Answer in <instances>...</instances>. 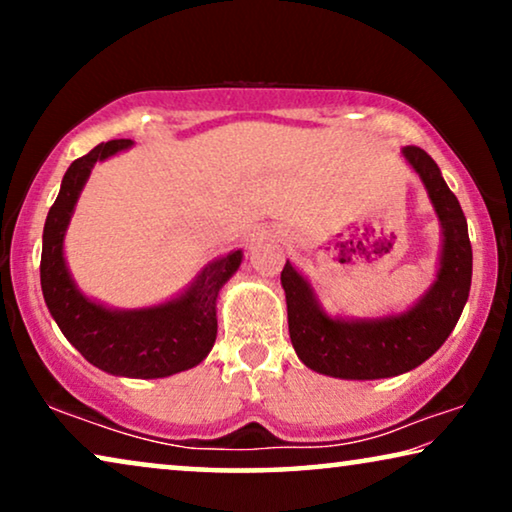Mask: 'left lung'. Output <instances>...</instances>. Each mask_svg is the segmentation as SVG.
<instances>
[{"label":"left lung","instance_id":"obj_1","mask_svg":"<svg viewBox=\"0 0 512 512\" xmlns=\"http://www.w3.org/2000/svg\"><path fill=\"white\" fill-rule=\"evenodd\" d=\"M419 174L440 221V256L433 284L408 310L373 319L331 317L307 277L286 261L282 286L289 335L298 359L314 373L340 380H382L422 366L454 331L471 291L473 251L466 216L440 167L419 146L401 151Z\"/></svg>","mask_w":512,"mask_h":512}]
</instances>
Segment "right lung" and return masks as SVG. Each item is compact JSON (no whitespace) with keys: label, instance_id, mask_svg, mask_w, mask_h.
Here are the masks:
<instances>
[{"label":"right lung","instance_id":"right-lung-1","mask_svg":"<svg viewBox=\"0 0 512 512\" xmlns=\"http://www.w3.org/2000/svg\"><path fill=\"white\" fill-rule=\"evenodd\" d=\"M132 139H111L76 158L48 209L41 244V291L48 312L83 359L109 375L156 380L198 366L216 340V298L242 263V249L202 268L191 286L160 305L118 310L88 298L65 261V235L76 200L95 163L130 149Z\"/></svg>","mask_w":512,"mask_h":512}]
</instances>
